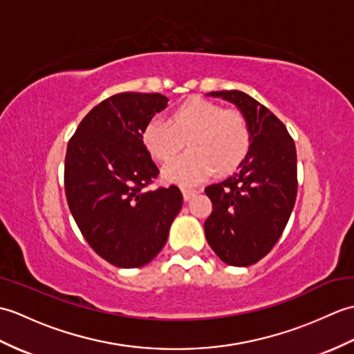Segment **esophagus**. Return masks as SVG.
<instances>
[{
  "instance_id": "1",
  "label": "esophagus",
  "mask_w": 354,
  "mask_h": 354,
  "mask_svg": "<svg viewBox=\"0 0 354 354\" xmlns=\"http://www.w3.org/2000/svg\"><path fill=\"white\" fill-rule=\"evenodd\" d=\"M196 194H198V192H196V190H193V189H185V187L183 189V196H184V199H185V201H190L192 198L196 196Z\"/></svg>"
}]
</instances>
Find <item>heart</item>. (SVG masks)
Listing matches in <instances>:
<instances>
[{"mask_svg": "<svg viewBox=\"0 0 354 354\" xmlns=\"http://www.w3.org/2000/svg\"><path fill=\"white\" fill-rule=\"evenodd\" d=\"M142 146L155 160L169 162L184 147L190 152L167 165L165 179L192 185L216 171H234L251 147V129L237 111L223 109L219 103L190 99L171 111L169 123L152 120L141 135Z\"/></svg>", "mask_w": 354, "mask_h": 354, "instance_id": "heart-1", "label": "heart"}]
</instances>
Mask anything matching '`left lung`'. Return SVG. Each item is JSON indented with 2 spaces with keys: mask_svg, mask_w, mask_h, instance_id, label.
<instances>
[{
  "mask_svg": "<svg viewBox=\"0 0 354 354\" xmlns=\"http://www.w3.org/2000/svg\"><path fill=\"white\" fill-rule=\"evenodd\" d=\"M236 104L251 129V147L231 176L205 189L213 212L204 223L208 245L223 263L250 266L272 250L297 199V149L272 112L237 89L213 91Z\"/></svg>",
  "mask_w": 354,
  "mask_h": 354,
  "instance_id": "1",
  "label": "left lung"
}]
</instances>
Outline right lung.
<instances>
[{
	"instance_id": "obj_1",
	"label": "right lung",
	"mask_w": 354,
	"mask_h": 354,
	"mask_svg": "<svg viewBox=\"0 0 354 354\" xmlns=\"http://www.w3.org/2000/svg\"><path fill=\"white\" fill-rule=\"evenodd\" d=\"M167 102L158 93L112 95L88 112L66 147L70 212L89 246L117 268L152 261L181 212L176 185L146 190L160 170L141 135Z\"/></svg>"
}]
</instances>
